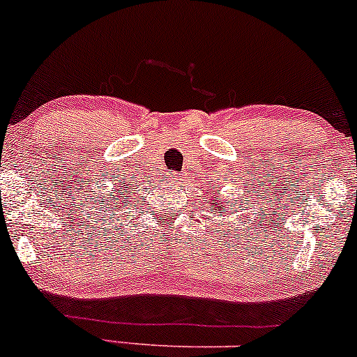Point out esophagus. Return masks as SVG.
I'll list each match as a JSON object with an SVG mask.
<instances>
[{"instance_id": "esophagus-1", "label": "esophagus", "mask_w": 357, "mask_h": 357, "mask_svg": "<svg viewBox=\"0 0 357 357\" xmlns=\"http://www.w3.org/2000/svg\"><path fill=\"white\" fill-rule=\"evenodd\" d=\"M166 181H169V183H173V184H178L179 181H181V176H179L178 173H171V174H167Z\"/></svg>"}]
</instances>
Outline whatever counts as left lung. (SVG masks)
<instances>
[{"mask_svg": "<svg viewBox=\"0 0 357 357\" xmlns=\"http://www.w3.org/2000/svg\"><path fill=\"white\" fill-rule=\"evenodd\" d=\"M204 202H206V199H204ZM235 202H236V199H235ZM210 206L213 208V210H215V211H213V215H218V216H221L219 215L220 212L222 213V215H227V211H225V208H227V206H230V208H228V215H235V213H236V208H233V204H228L227 199L220 198V191H213Z\"/></svg>", "mask_w": 357, "mask_h": 357, "instance_id": "1", "label": "left lung"}]
</instances>
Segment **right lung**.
Returning a JSON list of instances; mask_svg holds the SVG:
<instances>
[{
	"label": "right lung",
	"mask_w": 357,
	"mask_h": 357,
	"mask_svg": "<svg viewBox=\"0 0 357 357\" xmlns=\"http://www.w3.org/2000/svg\"><path fill=\"white\" fill-rule=\"evenodd\" d=\"M124 188H126V183H122V186L119 188V192L124 191ZM109 196H114V195H109ZM107 202H109V198H107ZM107 202L100 204L102 210H107L110 213V211L114 210V206H119V208H121V210H122V208H124V210H126L127 204L130 203V196H124V198H122V196H121V202H117V199H112V203H107Z\"/></svg>",
	"instance_id": "add662e5"
}]
</instances>
